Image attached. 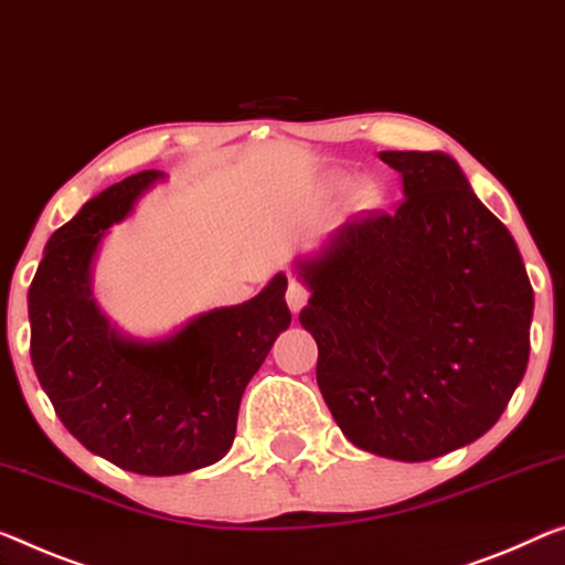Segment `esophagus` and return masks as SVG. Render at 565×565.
<instances>
[{
	"mask_svg": "<svg viewBox=\"0 0 565 565\" xmlns=\"http://www.w3.org/2000/svg\"><path fill=\"white\" fill-rule=\"evenodd\" d=\"M308 298H310V290L300 280L288 282V290H285V300H288V306H290L292 312H298L302 306H306Z\"/></svg>",
	"mask_w": 565,
	"mask_h": 565,
	"instance_id": "34e87169",
	"label": "esophagus"
}]
</instances>
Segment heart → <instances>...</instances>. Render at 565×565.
Segmentation results:
<instances>
[{"label":"heart","mask_w":565,"mask_h":565,"mask_svg":"<svg viewBox=\"0 0 565 565\" xmlns=\"http://www.w3.org/2000/svg\"><path fill=\"white\" fill-rule=\"evenodd\" d=\"M335 184H338V189H345V186L351 184V179L349 177H341V179L335 181ZM355 199H359L361 204H373V202H376V189H373L371 184H361L359 192H355Z\"/></svg>","instance_id":"heart-1"}]
</instances>
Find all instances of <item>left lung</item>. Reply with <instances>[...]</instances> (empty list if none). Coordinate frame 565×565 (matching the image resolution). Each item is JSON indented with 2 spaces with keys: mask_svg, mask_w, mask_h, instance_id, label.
Returning a JSON list of instances; mask_svg holds the SVG:
<instances>
[{
  "mask_svg": "<svg viewBox=\"0 0 565 565\" xmlns=\"http://www.w3.org/2000/svg\"><path fill=\"white\" fill-rule=\"evenodd\" d=\"M396 212L343 224L300 323L341 431L366 452L424 462L480 439L523 379L533 288L513 237L439 151H384Z\"/></svg>",
  "mask_w": 565,
  "mask_h": 565,
  "instance_id": "obj_1",
  "label": "left lung"
}]
</instances>
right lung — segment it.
<instances>
[{
  "label": "right lung",
  "mask_w": 565,
  "mask_h": 565,
  "mask_svg": "<svg viewBox=\"0 0 565 565\" xmlns=\"http://www.w3.org/2000/svg\"><path fill=\"white\" fill-rule=\"evenodd\" d=\"M159 171L108 186L52 234L30 285V355L65 429L136 475H184L230 452L242 394L290 326L288 277L159 343L124 341L90 298V263Z\"/></svg>",
  "instance_id": "right-lung-1"
}]
</instances>
